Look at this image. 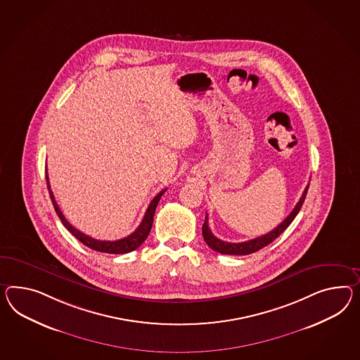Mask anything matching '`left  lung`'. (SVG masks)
<instances>
[{"label": "left lung", "instance_id": "left-lung-1", "mask_svg": "<svg viewBox=\"0 0 360 360\" xmlns=\"http://www.w3.org/2000/svg\"><path fill=\"white\" fill-rule=\"evenodd\" d=\"M308 188L309 184L307 185V188L304 189V192L302 194L299 202L296 203L294 210L290 212V215L287 217L285 221H282L279 226H277L274 230L267 232L265 235L256 238V239L248 240V241H243V243H227V241H223L219 240L218 238H215L212 235V230L209 229V218H207V214L205 217V223L202 226V235L203 239L206 241V244L215 252L221 253V255H236V256H245V255H250V253H255L261 248L266 247L267 244H270L271 241L277 239L278 236L286 230L287 227L291 224V221L295 219L297 212H300L303 203H304L305 195L308 192Z\"/></svg>", "mask_w": 360, "mask_h": 360}]
</instances>
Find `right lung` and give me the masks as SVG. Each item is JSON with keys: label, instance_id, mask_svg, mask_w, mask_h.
Wrapping results in <instances>:
<instances>
[{"label": "right lung", "instance_id": "right-lung-1", "mask_svg": "<svg viewBox=\"0 0 360 360\" xmlns=\"http://www.w3.org/2000/svg\"><path fill=\"white\" fill-rule=\"evenodd\" d=\"M46 186H48V191H49L51 200H52V203H53V206H55L56 212H57L58 218L63 221L65 229L68 231H70L74 236L79 240L82 244H84L86 247L94 249V250H96V252L112 253V255H122V253L131 252V250L139 248V245L146 240L148 233H150V230H151V227H153V221H154V214H155L158 202H159L160 197H162L163 193L167 191V189H163L162 192H159V193L153 198V201L148 205V210L145 212L143 219L139 223V229L134 231L133 233H130L129 236H127V238H124V239L115 240V241H105V240L94 239V238H90V236L84 235L81 231L74 229L73 226L65 219L64 214L60 210L58 205L56 202L55 195H53L52 191H51V185H49L48 176H46Z\"/></svg>", "mask_w": 360, "mask_h": 360}]
</instances>
